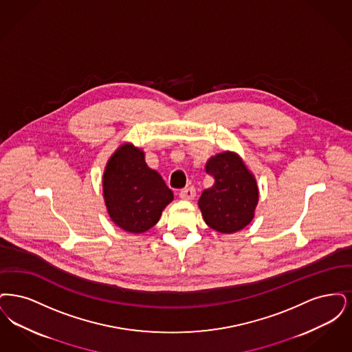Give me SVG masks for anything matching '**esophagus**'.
<instances>
[{
	"instance_id": "obj_1",
	"label": "esophagus",
	"mask_w": 352,
	"mask_h": 352,
	"mask_svg": "<svg viewBox=\"0 0 352 352\" xmlns=\"http://www.w3.org/2000/svg\"><path fill=\"white\" fill-rule=\"evenodd\" d=\"M179 195L183 199H193L196 197V189L193 186H188L182 189Z\"/></svg>"
}]
</instances>
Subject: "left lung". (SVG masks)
Instances as JSON below:
<instances>
[{"instance_id":"1","label":"left lung","mask_w":352,"mask_h":352,"mask_svg":"<svg viewBox=\"0 0 352 352\" xmlns=\"http://www.w3.org/2000/svg\"><path fill=\"white\" fill-rule=\"evenodd\" d=\"M206 173L214 177V185L199 199L206 225L225 234L245 228L254 218L259 192L242 159L232 153H218L208 162Z\"/></svg>"}]
</instances>
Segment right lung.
I'll return each instance as SVG.
<instances>
[{
    "mask_svg": "<svg viewBox=\"0 0 352 352\" xmlns=\"http://www.w3.org/2000/svg\"><path fill=\"white\" fill-rule=\"evenodd\" d=\"M102 184L110 218L134 234L151 229L173 199L162 176L147 167L144 153L131 144H123L110 157Z\"/></svg>",
    "mask_w": 352,
    "mask_h": 352,
    "instance_id": "add662e5",
    "label": "right lung"
}]
</instances>
